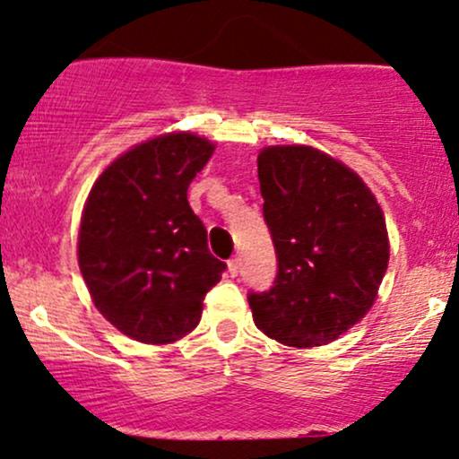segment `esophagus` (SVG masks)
Masks as SVG:
<instances>
[{
    "instance_id": "esophagus-1",
    "label": "esophagus",
    "mask_w": 459,
    "mask_h": 459,
    "mask_svg": "<svg viewBox=\"0 0 459 459\" xmlns=\"http://www.w3.org/2000/svg\"><path fill=\"white\" fill-rule=\"evenodd\" d=\"M229 273L230 276H237V273H239V259H237V256L229 261Z\"/></svg>"
}]
</instances>
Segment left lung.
<instances>
[{
	"instance_id": "1",
	"label": "left lung",
	"mask_w": 459,
	"mask_h": 459,
	"mask_svg": "<svg viewBox=\"0 0 459 459\" xmlns=\"http://www.w3.org/2000/svg\"><path fill=\"white\" fill-rule=\"evenodd\" d=\"M256 163L278 272L270 291L247 296L252 317L282 345H325L376 302L386 220L365 181L313 146H267Z\"/></svg>"
}]
</instances>
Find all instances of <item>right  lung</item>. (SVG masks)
I'll list each match as a JSON object with an SVG mask.
<instances>
[{"label":"right lung","instance_id":"1","mask_svg":"<svg viewBox=\"0 0 459 459\" xmlns=\"http://www.w3.org/2000/svg\"><path fill=\"white\" fill-rule=\"evenodd\" d=\"M213 151L186 131L157 135L109 163L88 194L79 270L99 313L140 343H172L196 328L226 270L187 203Z\"/></svg>","mask_w":459,"mask_h":459}]
</instances>
